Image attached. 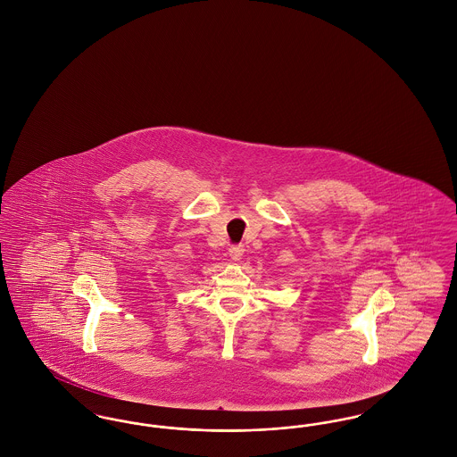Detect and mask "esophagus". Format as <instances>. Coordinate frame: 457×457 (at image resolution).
Here are the masks:
<instances>
[{
  "label": "esophagus",
  "mask_w": 457,
  "mask_h": 457,
  "mask_svg": "<svg viewBox=\"0 0 457 457\" xmlns=\"http://www.w3.org/2000/svg\"><path fill=\"white\" fill-rule=\"evenodd\" d=\"M243 252H245L243 245H235V246H231V248H229V257H231V261H241V257H243Z\"/></svg>",
  "instance_id": "obj_1"
}]
</instances>
